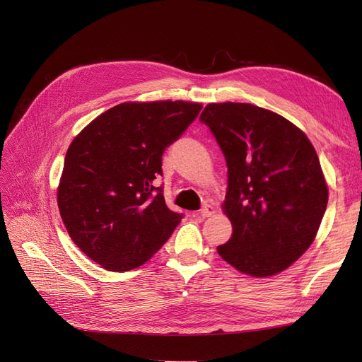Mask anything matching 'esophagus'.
<instances>
[{
    "mask_svg": "<svg viewBox=\"0 0 362 362\" xmlns=\"http://www.w3.org/2000/svg\"><path fill=\"white\" fill-rule=\"evenodd\" d=\"M214 214V208L211 206V205H208V204H205L201 210H199V216L202 217V218H206V217H210V216H213Z\"/></svg>",
    "mask_w": 362,
    "mask_h": 362,
    "instance_id": "1",
    "label": "esophagus"
}]
</instances>
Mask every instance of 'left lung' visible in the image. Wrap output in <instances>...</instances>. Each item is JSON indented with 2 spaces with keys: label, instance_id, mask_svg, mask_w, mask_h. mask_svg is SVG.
Wrapping results in <instances>:
<instances>
[{
  "label": "left lung",
  "instance_id": "1",
  "mask_svg": "<svg viewBox=\"0 0 362 362\" xmlns=\"http://www.w3.org/2000/svg\"><path fill=\"white\" fill-rule=\"evenodd\" d=\"M228 168L223 208L233 234L217 252L237 270L270 276L308 249L327 205L311 141L287 119L252 104H208L199 117Z\"/></svg>",
  "mask_w": 362,
  "mask_h": 362
}]
</instances>
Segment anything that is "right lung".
Instances as JSON below:
<instances>
[{"label":"right lung","mask_w":362,"mask_h":362,"mask_svg":"<svg viewBox=\"0 0 362 362\" xmlns=\"http://www.w3.org/2000/svg\"><path fill=\"white\" fill-rule=\"evenodd\" d=\"M184 101L124 103L87 125L71 144L57 192L72 242L98 264L127 272L168 242L182 213L169 210L163 185L164 151L198 117Z\"/></svg>","instance_id":"add662e5"}]
</instances>
